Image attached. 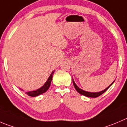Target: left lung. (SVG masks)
Returning a JSON list of instances; mask_svg holds the SVG:
<instances>
[{
  "label": "left lung",
  "instance_id": "1",
  "mask_svg": "<svg viewBox=\"0 0 127 127\" xmlns=\"http://www.w3.org/2000/svg\"><path fill=\"white\" fill-rule=\"evenodd\" d=\"M114 82H112V83L110 85V86H109V87H107L106 89H105L104 90H103V91H100V92H87V91H83L82 89H80L79 87H78V86H77V85L75 84L74 81L73 79H72V82H73V84H74V86L75 89H76V91H77V92H79V94H81V95H84V96H86V97H93V98H95V97H97L100 96V95H102V94H104V92H105V91H107V90L109 88V87H110V86L112 85V84L114 83Z\"/></svg>",
  "mask_w": 127,
  "mask_h": 127
}]
</instances>
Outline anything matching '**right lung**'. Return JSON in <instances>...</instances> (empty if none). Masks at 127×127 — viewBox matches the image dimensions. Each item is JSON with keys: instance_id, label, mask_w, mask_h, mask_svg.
Returning a JSON list of instances; mask_svg holds the SVG:
<instances>
[{"instance_id": "1", "label": "right lung", "mask_w": 127, "mask_h": 127, "mask_svg": "<svg viewBox=\"0 0 127 127\" xmlns=\"http://www.w3.org/2000/svg\"><path fill=\"white\" fill-rule=\"evenodd\" d=\"M54 71H53L52 73L51 74V75H50V77H49L48 79L47 80V81L45 82V84H44L42 87H40V88L38 89L35 90V91H30V92H26V94H27L28 95H29V96L36 97V96H38V95H39L45 93V92H46V91H48V89H49V87H50V85H51V81H52L53 74L54 73ZM20 89L22 90V89ZM22 91H23V90H22Z\"/></svg>"}]
</instances>
